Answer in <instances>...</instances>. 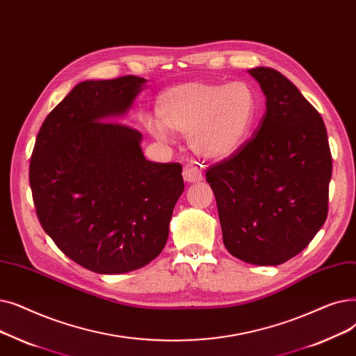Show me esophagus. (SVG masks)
<instances>
[{"label": "esophagus", "mask_w": 356, "mask_h": 356, "mask_svg": "<svg viewBox=\"0 0 356 356\" xmlns=\"http://www.w3.org/2000/svg\"><path fill=\"white\" fill-rule=\"evenodd\" d=\"M182 177H184V179L187 181L188 184L198 182V181L202 179L201 168H200L197 163H194V162L187 163V165L184 166V169H182Z\"/></svg>", "instance_id": "1"}]
</instances>
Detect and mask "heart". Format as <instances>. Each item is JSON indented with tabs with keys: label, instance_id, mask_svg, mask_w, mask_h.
Wrapping results in <instances>:
<instances>
[{
	"label": "heart",
	"instance_id": "1",
	"mask_svg": "<svg viewBox=\"0 0 356 356\" xmlns=\"http://www.w3.org/2000/svg\"><path fill=\"white\" fill-rule=\"evenodd\" d=\"M258 113V92L245 81H191L158 95L156 122H147L146 127L158 139H163L166 131L188 136L190 147L198 156L220 161L248 142Z\"/></svg>",
	"mask_w": 356,
	"mask_h": 356
}]
</instances>
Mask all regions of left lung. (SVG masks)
<instances>
[{"instance_id": "obj_1", "label": "left lung", "mask_w": 356, "mask_h": 356, "mask_svg": "<svg viewBox=\"0 0 356 356\" xmlns=\"http://www.w3.org/2000/svg\"><path fill=\"white\" fill-rule=\"evenodd\" d=\"M266 111L234 155L210 166L223 243L234 258L280 265L306 248L327 217L332 155L323 118L273 67L248 71Z\"/></svg>"}]
</instances>
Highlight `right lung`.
Masks as SVG:
<instances>
[{"label":"right lung","instance_id":"add662e5","mask_svg":"<svg viewBox=\"0 0 356 356\" xmlns=\"http://www.w3.org/2000/svg\"><path fill=\"white\" fill-rule=\"evenodd\" d=\"M146 79L78 83L43 122L30 187L43 230L67 258L97 274H124L154 261L184 191L182 166L146 161L142 134L114 123Z\"/></svg>","mask_w":356,"mask_h":356}]
</instances>
